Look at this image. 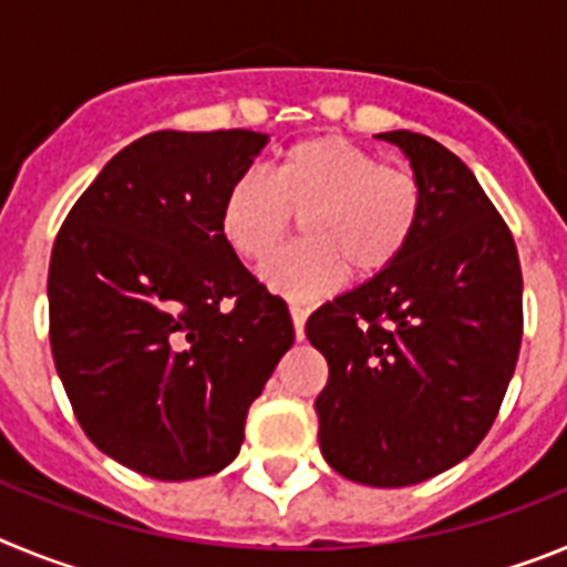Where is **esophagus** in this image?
I'll return each mask as SVG.
<instances>
[{
	"label": "esophagus",
	"mask_w": 567,
	"mask_h": 567,
	"mask_svg": "<svg viewBox=\"0 0 567 567\" xmlns=\"http://www.w3.org/2000/svg\"><path fill=\"white\" fill-rule=\"evenodd\" d=\"M289 315H292L295 338L303 340V338H307V334H303V323H307V312H303V307H298V303H292V307H289Z\"/></svg>",
	"instance_id": "esophagus-1"
}]
</instances>
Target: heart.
Returning a JSON list of instances; mask_svg holds the SVG:
<instances>
[{
    "label": "heart",
    "mask_w": 567,
    "mask_h": 567,
    "mask_svg": "<svg viewBox=\"0 0 567 567\" xmlns=\"http://www.w3.org/2000/svg\"><path fill=\"white\" fill-rule=\"evenodd\" d=\"M417 175L383 167L340 135H315L280 153L269 169L240 173L224 193L218 227L233 252L264 260L300 215L303 240L269 258L260 280L292 300L340 287L346 272L372 278L405 252L423 221Z\"/></svg>",
    "instance_id": "obj_1"
}]
</instances>
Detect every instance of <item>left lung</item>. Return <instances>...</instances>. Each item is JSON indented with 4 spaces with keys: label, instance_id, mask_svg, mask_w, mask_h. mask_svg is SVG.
<instances>
[{
    "label": "left lung",
    "instance_id": "8db88e82",
    "mask_svg": "<svg viewBox=\"0 0 567 567\" xmlns=\"http://www.w3.org/2000/svg\"><path fill=\"white\" fill-rule=\"evenodd\" d=\"M400 150L425 195L392 267L307 320L329 363L315 400L320 452L340 477L403 488L463 463L497 417L523 340L514 238L474 173L429 135Z\"/></svg>",
    "mask_w": 567,
    "mask_h": 567
}]
</instances>
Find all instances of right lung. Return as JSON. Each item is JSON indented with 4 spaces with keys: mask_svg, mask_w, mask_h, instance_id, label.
<instances>
[{
    "mask_svg": "<svg viewBox=\"0 0 567 567\" xmlns=\"http://www.w3.org/2000/svg\"><path fill=\"white\" fill-rule=\"evenodd\" d=\"M269 135L150 133L104 164L53 244L50 349L99 452L182 483L227 468L292 318L229 249L218 213Z\"/></svg>",
    "mask_w": 567,
    "mask_h": 567,
    "instance_id": "add662e5",
    "label": "right lung"
}]
</instances>
